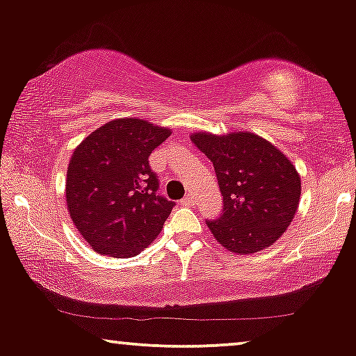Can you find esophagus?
Masks as SVG:
<instances>
[{"mask_svg": "<svg viewBox=\"0 0 356 356\" xmlns=\"http://www.w3.org/2000/svg\"><path fill=\"white\" fill-rule=\"evenodd\" d=\"M181 204L182 205H194L195 204V199H194V195H187V197H184V199L181 200Z\"/></svg>", "mask_w": 356, "mask_h": 356, "instance_id": "esophagus-1", "label": "esophagus"}]
</instances>
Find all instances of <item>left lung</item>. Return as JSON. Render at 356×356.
Wrapping results in <instances>:
<instances>
[{
  "mask_svg": "<svg viewBox=\"0 0 356 356\" xmlns=\"http://www.w3.org/2000/svg\"><path fill=\"white\" fill-rule=\"evenodd\" d=\"M211 159L224 195L222 216L207 220L216 241L235 254L272 245L292 222L300 199V177L275 145L252 134H192Z\"/></svg>",
  "mask_w": 356,
  "mask_h": 356,
  "instance_id": "left-lung-1",
  "label": "left lung"
}]
</instances>
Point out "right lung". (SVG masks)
Instances as JSON below:
<instances>
[{
  "mask_svg": "<svg viewBox=\"0 0 356 356\" xmlns=\"http://www.w3.org/2000/svg\"><path fill=\"white\" fill-rule=\"evenodd\" d=\"M169 136L143 119H115L76 147L67 167V211L96 252L134 257L159 235L175 204L157 194L149 156Z\"/></svg>",
  "mask_w": 356,
  "mask_h": 356,
  "instance_id": "1",
  "label": "right lung"
}]
</instances>
